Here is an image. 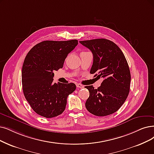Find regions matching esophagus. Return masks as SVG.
<instances>
[{
	"label": "esophagus",
	"mask_w": 154,
	"mask_h": 154,
	"mask_svg": "<svg viewBox=\"0 0 154 154\" xmlns=\"http://www.w3.org/2000/svg\"><path fill=\"white\" fill-rule=\"evenodd\" d=\"M76 87H77L78 88H83V87H84V86H83V85H82V84H80V83H76Z\"/></svg>",
	"instance_id": "obj_1"
}]
</instances>
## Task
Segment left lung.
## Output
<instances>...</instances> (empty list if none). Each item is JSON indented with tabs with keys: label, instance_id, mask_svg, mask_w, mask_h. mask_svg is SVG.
<instances>
[{
	"label": "left lung",
	"instance_id": "left-lung-1",
	"mask_svg": "<svg viewBox=\"0 0 154 154\" xmlns=\"http://www.w3.org/2000/svg\"><path fill=\"white\" fill-rule=\"evenodd\" d=\"M93 54L91 74L103 80L100 87L86 86L90 96L85 103L88 111L97 116L116 112L124 103L130 88L131 74L128 64L119 47L104 38L79 41Z\"/></svg>",
	"mask_w": 154,
	"mask_h": 154
}]
</instances>
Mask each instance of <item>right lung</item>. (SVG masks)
<instances>
[{
	"instance_id": "obj_1",
	"label": "right lung",
	"mask_w": 154,
	"mask_h": 154,
	"mask_svg": "<svg viewBox=\"0 0 154 154\" xmlns=\"http://www.w3.org/2000/svg\"><path fill=\"white\" fill-rule=\"evenodd\" d=\"M78 44L77 40H46L35 45L26 55L22 67L23 94L38 115L51 118L65 110L67 98L76 85L53 83L54 71L62 68L67 55Z\"/></svg>"
}]
</instances>
